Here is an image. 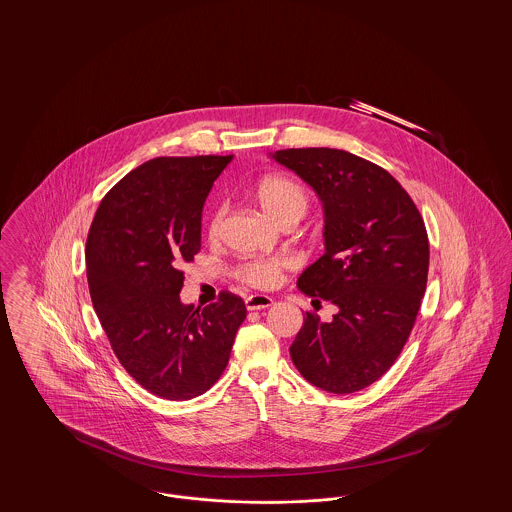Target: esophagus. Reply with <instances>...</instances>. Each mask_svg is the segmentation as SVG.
Listing matches in <instances>:
<instances>
[{"instance_id": "esophagus-1", "label": "esophagus", "mask_w": 512, "mask_h": 512, "mask_svg": "<svg viewBox=\"0 0 512 512\" xmlns=\"http://www.w3.org/2000/svg\"><path fill=\"white\" fill-rule=\"evenodd\" d=\"M274 301H272V297H268V295H249V297H245V307H247V311H261V309H267L270 307Z\"/></svg>"}]
</instances>
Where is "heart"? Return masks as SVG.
I'll return each mask as SVG.
<instances>
[{
    "label": "heart",
    "instance_id": "obj_1",
    "mask_svg": "<svg viewBox=\"0 0 512 512\" xmlns=\"http://www.w3.org/2000/svg\"><path fill=\"white\" fill-rule=\"evenodd\" d=\"M253 199L259 209L267 215L268 219L276 224H295L303 219L309 209V194L307 190L295 182L293 178L282 174H270L261 178L253 188ZM222 226V211H215L213 217L207 222V236L211 240L219 238ZM284 267L282 259H261L244 263L236 270V276L253 286V288H270L278 282V274Z\"/></svg>",
    "mask_w": 512,
    "mask_h": 512
}]
</instances>
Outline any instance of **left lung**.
<instances>
[{
    "instance_id": "obj_1",
    "label": "left lung",
    "mask_w": 512,
    "mask_h": 512,
    "mask_svg": "<svg viewBox=\"0 0 512 512\" xmlns=\"http://www.w3.org/2000/svg\"><path fill=\"white\" fill-rule=\"evenodd\" d=\"M270 157L307 182L324 211V255L297 288L330 301V322L307 313L290 355L328 393L365 390L409 340L426 292L430 245L413 199L382 167L343 149H280Z\"/></svg>"
}]
</instances>
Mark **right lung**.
Returning a JSON list of instances; mask_svg holds the SVG:
<instances>
[{
  "mask_svg": "<svg viewBox=\"0 0 512 512\" xmlns=\"http://www.w3.org/2000/svg\"><path fill=\"white\" fill-rule=\"evenodd\" d=\"M230 161H147L101 199L88 234L86 274L99 322L124 370L163 399L188 401L209 390L247 315L234 293L203 309L180 301V267L201 249L203 205Z\"/></svg>",
  "mask_w": 512,
  "mask_h": 512,
  "instance_id": "1",
  "label": "right lung"
}]
</instances>
